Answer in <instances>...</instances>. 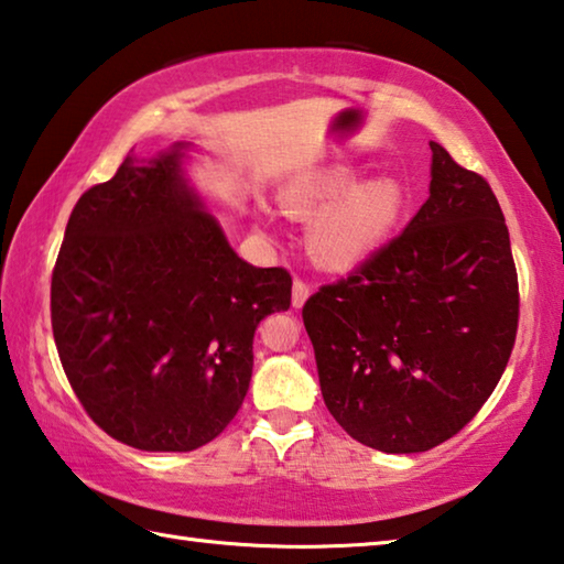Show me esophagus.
<instances>
[{
	"instance_id": "obj_1",
	"label": "esophagus",
	"mask_w": 564,
	"mask_h": 564,
	"mask_svg": "<svg viewBox=\"0 0 564 564\" xmlns=\"http://www.w3.org/2000/svg\"><path fill=\"white\" fill-rule=\"evenodd\" d=\"M308 295H311V285L303 279H295L293 281V305L295 308H301V305L308 301Z\"/></svg>"
}]
</instances>
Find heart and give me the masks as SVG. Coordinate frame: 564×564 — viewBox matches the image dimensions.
Returning <instances> with one entry per match:
<instances>
[{
  "instance_id": "obj_1",
  "label": "heart",
  "mask_w": 564,
  "mask_h": 564,
  "mask_svg": "<svg viewBox=\"0 0 564 564\" xmlns=\"http://www.w3.org/2000/svg\"><path fill=\"white\" fill-rule=\"evenodd\" d=\"M358 171L336 166L305 176L289 188L285 202L299 216L313 218L308 251L326 269H352L373 256L405 214L408 194L393 176L356 184Z\"/></svg>"
}]
</instances>
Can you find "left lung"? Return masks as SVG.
<instances>
[{
	"instance_id": "1",
	"label": "left lung",
	"mask_w": 564,
	"mask_h": 564,
	"mask_svg": "<svg viewBox=\"0 0 564 564\" xmlns=\"http://www.w3.org/2000/svg\"><path fill=\"white\" fill-rule=\"evenodd\" d=\"M431 149V196L405 231L303 305L326 408L380 453H423L460 433L518 336V269L498 198Z\"/></svg>"
}]
</instances>
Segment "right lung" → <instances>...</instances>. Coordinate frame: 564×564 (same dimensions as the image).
<instances>
[{"label":"right lung","mask_w":564,"mask_h":564,"mask_svg":"<svg viewBox=\"0 0 564 564\" xmlns=\"http://www.w3.org/2000/svg\"><path fill=\"white\" fill-rule=\"evenodd\" d=\"M186 147L127 156L84 191L52 271L72 390L104 433L147 453L221 435L251 383L256 328L291 308V273L238 259L184 184Z\"/></svg>","instance_id":"add662e5"}]
</instances>
